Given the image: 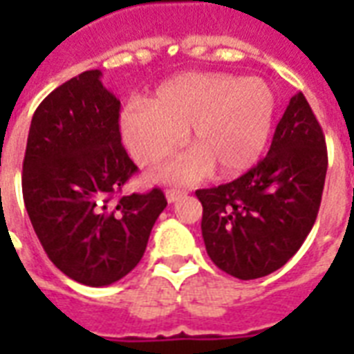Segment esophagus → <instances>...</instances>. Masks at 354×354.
Returning <instances> with one entry per match:
<instances>
[{
  "mask_svg": "<svg viewBox=\"0 0 354 354\" xmlns=\"http://www.w3.org/2000/svg\"><path fill=\"white\" fill-rule=\"evenodd\" d=\"M185 191H178V189H169V191H167L165 193V196H167V202H169V204H174V202H178V200L180 198H183V196H185Z\"/></svg>",
  "mask_w": 354,
  "mask_h": 354,
  "instance_id": "34e87169",
  "label": "esophagus"
}]
</instances>
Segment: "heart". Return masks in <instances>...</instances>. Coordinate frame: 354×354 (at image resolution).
I'll use <instances>...</instances> for the list:
<instances>
[{
    "instance_id": "1",
    "label": "heart",
    "mask_w": 354,
    "mask_h": 354,
    "mask_svg": "<svg viewBox=\"0 0 354 354\" xmlns=\"http://www.w3.org/2000/svg\"><path fill=\"white\" fill-rule=\"evenodd\" d=\"M275 93L259 77L193 71L165 80L149 102H128L119 115L122 143L141 165H158L183 143L194 149L163 167L161 182L193 183L216 167L222 176L252 169L268 143Z\"/></svg>"
}]
</instances>
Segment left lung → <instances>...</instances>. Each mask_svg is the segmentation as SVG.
<instances>
[{"mask_svg": "<svg viewBox=\"0 0 354 354\" xmlns=\"http://www.w3.org/2000/svg\"><path fill=\"white\" fill-rule=\"evenodd\" d=\"M325 174L324 132L299 91L288 102L264 160L233 182L196 191L211 261L244 281L279 270L313 230Z\"/></svg>", "mask_w": 354, "mask_h": 354, "instance_id": "obj_1", "label": "left lung"}]
</instances>
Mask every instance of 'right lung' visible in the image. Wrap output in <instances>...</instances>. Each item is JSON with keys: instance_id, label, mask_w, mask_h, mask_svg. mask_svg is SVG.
Segmentation results:
<instances>
[{"instance_id": "add662e5", "label": "right lung", "mask_w": 354, "mask_h": 354, "mask_svg": "<svg viewBox=\"0 0 354 354\" xmlns=\"http://www.w3.org/2000/svg\"><path fill=\"white\" fill-rule=\"evenodd\" d=\"M101 77L84 71L36 108L21 176L25 209L47 257L88 286L132 272L167 207L160 189L118 198L138 167L121 145V102Z\"/></svg>"}]
</instances>
